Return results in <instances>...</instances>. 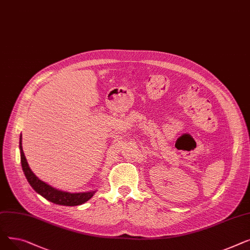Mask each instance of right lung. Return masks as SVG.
Here are the masks:
<instances>
[{
  "mask_svg": "<svg viewBox=\"0 0 250 250\" xmlns=\"http://www.w3.org/2000/svg\"><path fill=\"white\" fill-rule=\"evenodd\" d=\"M19 148H20V154H21V165H22V170L23 172L27 178L29 185L31 188L41 195H42L44 199L47 201L61 205V206H79L86 203L89 201L93 194L95 193L94 191H87V192H77V193H72V192H67V191H62L59 190L55 188H52L48 186L47 183L43 182L42 180L36 177V175L31 171V169L29 168V165L27 163V160L25 158V155L22 149V136H20L19 140Z\"/></svg>",
  "mask_w": 250,
  "mask_h": 250,
  "instance_id": "obj_1",
  "label": "right lung"
}]
</instances>
